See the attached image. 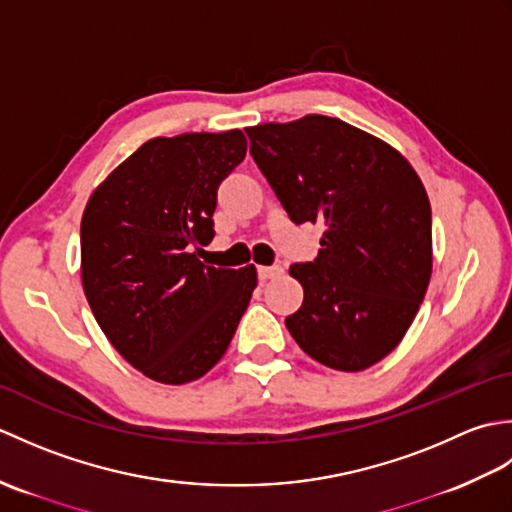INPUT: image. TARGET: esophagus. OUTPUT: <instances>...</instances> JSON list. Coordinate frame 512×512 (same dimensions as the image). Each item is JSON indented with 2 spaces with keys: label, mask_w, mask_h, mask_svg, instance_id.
Listing matches in <instances>:
<instances>
[{
  "label": "esophagus",
  "mask_w": 512,
  "mask_h": 512,
  "mask_svg": "<svg viewBox=\"0 0 512 512\" xmlns=\"http://www.w3.org/2000/svg\"><path fill=\"white\" fill-rule=\"evenodd\" d=\"M257 273H259V279L268 281V279H273V277L284 273V268H279V266H259Z\"/></svg>",
  "instance_id": "34e87169"
}]
</instances>
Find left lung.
Here are the masks:
<instances>
[{
	"mask_svg": "<svg viewBox=\"0 0 512 512\" xmlns=\"http://www.w3.org/2000/svg\"><path fill=\"white\" fill-rule=\"evenodd\" d=\"M250 154L295 224H323L314 262L292 264L301 308L286 319L314 361L363 372L396 350L433 268L431 204L398 149L341 118L246 127Z\"/></svg>",
	"mask_w": 512,
	"mask_h": 512,
	"instance_id": "obj_1",
	"label": "left lung"
}]
</instances>
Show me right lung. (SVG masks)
I'll return each mask as SVG.
<instances>
[{
    "mask_svg": "<svg viewBox=\"0 0 512 512\" xmlns=\"http://www.w3.org/2000/svg\"><path fill=\"white\" fill-rule=\"evenodd\" d=\"M239 129L151 138L90 195L81 284L107 341L162 385L202 378L224 356L257 270L200 262L217 187L246 156Z\"/></svg>",
    "mask_w": 512,
    "mask_h": 512,
    "instance_id": "1",
    "label": "right lung"
}]
</instances>
